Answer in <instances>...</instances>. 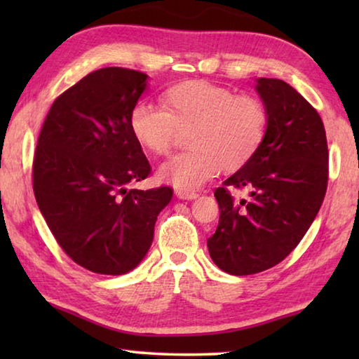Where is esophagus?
Returning a JSON list of instances; mask_svg holds the SVG:
<instances>
[{
    "label": "esophagus",
    "mask_w": 359,
    "mask_h": 359,
    "mask_svg": "<svg viewBox=\"0 0 359 359\" xmlns=\"http://www.w3.org/2000/svg\"><path fill=\"white\" fill-rule=\"evenodd\" d=\"M175 196L179 199H185V201H191V199L198 198V193L194 191H185V190H177L175 191Z\"/></svg>",
    "instance_id": "1"
}]
</instances>
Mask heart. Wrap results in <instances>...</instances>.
<instances>
[{
  "instance_id": "1",
  "label": "heart",
  "mask_w": 359,
  "mask_h": 359,
  "mask_svg": "<svg viewBox=\"0 0 359 359\" xmlns=\"http://www.w3.org/2000/svg\"><path fill=\"white\" fill-rule=\"evenodd\" d=\"M161 102L166 111L139 102L131 109L128 125L135 141L156 155L171 149L177 128H190V149L158 169V177L177 190H196L220 168L228 172L242 168L266 135L263 102L253 96H236L208 81L175 83L161 95Z\"/></svg>"
}]
</instances>
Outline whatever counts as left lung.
<instances>
[{"label": "left lung", "instance_id": "left-lung-1", "mask_svg": "<svg viewBox=\"0 0 359 359\" xmlns=\"http://www.w3.org/2000/svg\"><path fill=\"white\" fill-rule=\"evenodd\" d=\"M267 112L263 142L215 190L220 220L208 239L210 258L231 276H250L280 263L311 228L327 185V144L318 112L280 79H257ZM228 186L245 187L236 202Z\"/></svg>", "mask_w": 359, "mask_h": 359}]
</instances>
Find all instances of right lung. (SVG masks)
Listing matches in <instances>:
<instances>
[{
	"mask_svg": "<svg viewBox=\"0 0 359 359\" xmlns=\"http://www.w3.org/2000/svg\"><path fill=\"white\" fill-rule=\"evenodd\" d=\"M147 81L125 68L90 72L55 100L38 139L36 203L66 255L96 274L135 269L172 198L169 187L126 188L150 174L128 125Z\"/></svg>",
	"mask_w": 359,
	"mask_h": 359,
	"instance_id": "add662e5",
	"label": "right lung"
}]
</instances>
